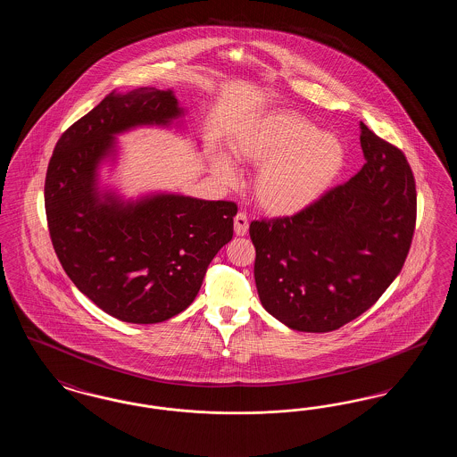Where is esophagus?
<instances>
[{
  "label": "esophagus",
  "mask_w": 457,
  "mask_h": 457,
  "mask_svg": "<svg viewBox=\"0 0 457 457\" xmlns=\"http://www.w3.org/2000/svg\"><path fill=\"white\" fill-rule=\"evenodd\" d=\"M235 233L238 237H245L248 233V216L246 212H238L235 218Z\"/></svg>",
  "instance_id": "1"
}]
</instances>
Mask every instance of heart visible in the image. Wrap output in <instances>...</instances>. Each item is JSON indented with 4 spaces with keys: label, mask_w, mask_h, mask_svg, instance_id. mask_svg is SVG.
Wrapping results in <instances>:
<instances>
[{
    "label": "heart",
    "mask_w": 457,
    "mask_h": 457,
    "mask_svg": "<svg viewBox=\"0 0 457 457\" xmlns=\"http://www.w3.org/2000/svg\"><path fill=\"white\" fill-rule=\"evenodd\" d=\"M239 162L262 164L255 176V196L272 214H295L322 195L341 171V144L296 112H274L239 131L231 140ZM214 171L224 185H235L233 162L218 155Z\"/></svg>",
    "instance_id": "1"
}]
</instances>
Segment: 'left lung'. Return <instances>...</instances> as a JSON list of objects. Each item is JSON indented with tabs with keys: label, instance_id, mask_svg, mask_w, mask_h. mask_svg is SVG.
<instances>
[{
	"label": "left lung",
	"instance_id": "left-lung-1",
	"mask_svg": "<svg viewBox=\"0 0 457 457\" xmlns=\"http://www.w3.org/2000/svg\"><path fill=\"white\" fill-rule=\"evenodd\" d=\"M363 168L293 216L250 224L263 308L284 326L330 332L367 312L413 241L416 185L404 153L361 123Z\"/></svg>",
	"mask_w": 457,
	"mask_h": 457
}]
</instances>
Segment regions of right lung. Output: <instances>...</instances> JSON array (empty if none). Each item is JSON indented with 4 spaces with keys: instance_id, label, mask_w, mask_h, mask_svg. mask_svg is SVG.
<instances>
[{
    "instance_id": "add662e5",
    "label": "right lung",
    "mask_w": 457,
    "mask_h": 457,
    "mask_svg": "<svg viewBox=\"0 0 457 457\" xmlns=\"http://www.w3.org/2000/svg\"><path fill=\"white\" fill-rule=\"evenodd\" d=\"M181 112L173 90L111 92L60 137L47 166L44 205L54 252L88 300L123 322L157 324L188 308L233 238L235 202L154 195L123 204L96 190L114 133L166 125Z\"/></svg>"
}]
</instances>
